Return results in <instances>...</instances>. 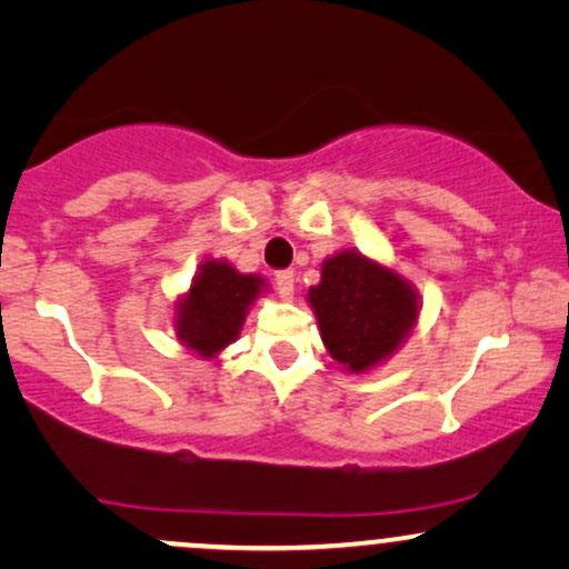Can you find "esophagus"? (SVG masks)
I'll return each mask as SVG.
<instances>
[{"label": "esophagus", "mask_w": 569, "mask_h": 569, "mask_svg": "<svg viewBox=\"0 0 569 569\" xmlns=\"http://www.w3.org/2000/svg\"><path fill=\"white\" fill-rule=\"evenodd\" d=\"M276 286H278L280 297L291 299L293 297V286H297V272H293V270H278L276 272Z\"/></svg>", "instance_id": "esophagus-1"}]
</instances>
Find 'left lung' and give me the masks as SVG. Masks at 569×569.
Wrapping results in <instances>:
<instances>
[{
    "instance_id": "obj_1",
    "label": "left lung",
    "mask_w": 569,
    "mask_h": 569,
    "mask_svg": "<svg viewBox=\"0 0 569 569\" xmlns=\"http://www.w3.org/2000/svg\"><path fill=\"white\" fill-rule=\"evenodd\" d=\"M310 305L331 358L350 371H367L388 358L417 321V299L407 280L356 251L337 253L323 264Z\"/></svg>"
}]
</instances>
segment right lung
Here are the masks:
<instances>
[{"mask_svg":"<svg viewBox=\"0 0 569 569\" xmlns=\"http://www.w3.org/2000/svg\"><path fill=\"white\" fill-rule=\"evenodd\" d=\"M262 286V278L240 276L224 262L202 264L189 297L179 305L176 331L181 342L198 350L202 358H211L238 337L248 305Z\"/></svg>","mask_w":569,"mask_h":569,"instance_id":"add662e5","label":"right lung"}]
</instances>
